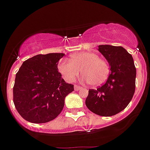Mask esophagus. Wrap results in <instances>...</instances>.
Here are the masks:
<instances>
[{"mask_svg": "<svg viewBox=\"0 0 150 150\" xmlns=\"http://www.w3.org/2000/svg\"><path fill=\"white\" fill-rule=\"evenodd\" d=\"M74 89H75V91H80L81 89H82V87H81V86H78V85H75L74 86Z\"/></svg>", "mask_w": 150, "mask_h": 150, "instance_id": "esophagus-1", "label": "esophagus"}]
</instances>
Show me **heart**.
Listing matches in <instances>:
<instances>
[{
    "label": "heart",
    "mask_w": 150,
    "mask_h": 150,
    "mask_svg": "<svg viewBox=\"0 0 150 150\" xmlns=\"http://www.w3.org/2000/svg\"><path fill=\"white\" fill-rule=\"evenodd\" d=\"M58 69L67 81H73L82 71V79L91 86L97 87L106 82L109 75V66L93 52H80L73 54L71 60L62 59Z\"/></svg>",
    "instance_id": "b5f03b06"
}]
</instances>
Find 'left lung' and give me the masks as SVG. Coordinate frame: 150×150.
Masks as SVG:
<instances>
[{
    "mask_svg": "<svg viewBox=\"0 0 150 150\" xmlns=\"http://www.w3.org/2000/svg\"><path fill=\"white\" fill-rule=\"evenodd\" d=\"M98 50L110 66L106 83L91 89L85 104L92 112L112 116L125 109L135 91L136 68L132 56L122 47L100 45Z\"/></svg>",
    "mask_w": 150,
    "mask_h": 150,
    "instance_id": "1",
    "label": "left lung"
}]
</instances>
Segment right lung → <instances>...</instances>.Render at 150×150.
<instances>
[{
  "instance_id": "obj_1",
  "label": "right lung",
  "mask_w": 150,
  "mask_h": 150,
  "mask_svg": "<svg viewBox=\"0 0 150 150\" xmlns=\"http://www.w3.org/2000/svg\"><path fill=\"white\" fill-rule=\"evenodd\" d=\"M64 53L38 54L25 61L16 75L13 103L21 116L32 123L57 118L74 85L62 79L57 65Z\"/></svg>"
}]
</instances>
